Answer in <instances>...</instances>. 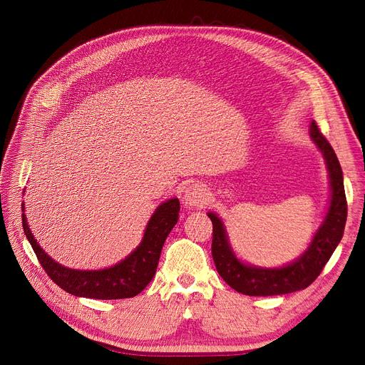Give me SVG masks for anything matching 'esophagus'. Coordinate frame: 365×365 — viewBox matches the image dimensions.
I'll return each mask as SVG.
<instances>
[{
    "label": "esophagus",
    "mask_w": 365,
    "mask_h": 365,
    "mask_svg": "<svg viewBox=\"0 0 365 365\" xmlns=\"http://www.w3.org/2000/svg\"><path fill=\"white\" fill-rule=\"evenodd\" d=\"M208 189L204 184L200 182H195L190 184L189 187H185L184 190V202L187 205H192V207H204L208 202Z\"/></svg>",
    "instance_id": "34e87169"
}]
</instances>
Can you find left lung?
Listing matches in <instances>:
<instances>
[{
	"instance_id": "8db88e82",
	"label": "left lung",
	"mask_w": 365,
	"mask_h": 365,
	"mask_svg": "<svg viewBox=\"0 0 365 365\" xmlns=\"http://www.w3.org/2000/svg\"><path fill=\"white\" fill-rule=\"evenodd\" d=\"M311 138L326 160L330 180V202L323 224L318 227L311 244L297 260L280 268H260L244 263L236 257L231 248L222 220L216 213H207L213 224L212 254L216 269L224 282L240 294L268 297L306 289L323 271L344 235L347 201L339 161L315 121L311 123Z\"/></svg>"
}]
</instances>
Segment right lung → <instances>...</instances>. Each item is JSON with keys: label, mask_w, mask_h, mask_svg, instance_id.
Returning a JSON list of instances; mask_svg holds the SVG:
<instances>
[{"label": "right lung", "mask_w": 365, "mask_h": 365, "mask_svg": "<svg viewBox=\"0 0 365 365\" xmlns=\"http://www.w3.org/2000/svg\"><path fill=\"white\" fill-rule=\"evenodd\" d=\"M178 197L164 201L157 207L155 213L150 216L140 245L126 259L115 263L114 267L94 271L71 269L54 262L33 237L24 213L23 228L41 267L46 269L48 277L59 288L76 297L97 298V300H120V298L138 295L150 283L158 267L164 242L175 224L178 222Z\"/></svg>", "instance_id": "right-lung-1"}]
</instances>
